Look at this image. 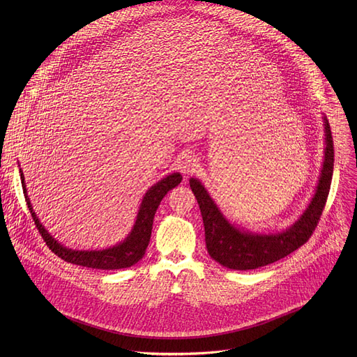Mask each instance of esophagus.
Wrapping results in <instances>:
<instances>
[{
  "mask_svg": "<svg viewBox=\"0 0 357 357\" xmlns=\"http://www.w3.org/2000/svg\"><path fill=\"white\" fill-rule=\"evenodd\" d=\"M197 166H198V160H197L195 156H191V155L184 156L183 160L180 162V169H181V172H183L184 174H191V173H194L195 169H197Z\"/></svg>",
  "mask_w": 357,
  "mask_h": 357,
  "instance_id": "esophagus-1",
  "label": "esophagus"
}]
</instances>
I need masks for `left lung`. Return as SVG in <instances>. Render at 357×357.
I'll return each mask as SVG.
<instances>
[{"label": "left lung", "instance_id": "obj_1", "mask_svg": "<svg viewBox=\"0 0 357 357\" xmlns=\"http://www.w3.org/2000/svg\"><path fill=\"white\" fill-rule=\"evenodd\" d=\"M323 119L326 149L316 192L304 214L290 228L280 234L261 235L241 231L235 225L229 224V221L222 215L202 183L197 178L190 180V187L198 201L204 218L206 249L214 261L229 269L249 271L276 262L280 258L291 255L307 242L317 227L327 202L334 169V143L331 129L327 118L323 116Z\"/></svg>", "mask_w": 357, "mask_h": 357}]
</instances>
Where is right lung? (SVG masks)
I'll return each mask as SVG.
<instances>
[{
    "mask_svg": "<svg viewBox=\"0 0 357 357\" xmlns=\"http://www.w3.org/2000/svg\"><path fill=\"white\" fill-rule=\"evenodd\" d=\"M20 180H22V187H23V194L27 202V207L31 213V217L36 222V227L38 232L41 234L43 239L45 241L47 246L51 249L52 252L61 259L75 264V265H82L86 268H96V269H121V268H129L139 262L149 248L150 238H151V231H153V221L155 217V211L163 197L174 187H177L183 176L180 173H172L153 184V187L146 192L143 202L140 204L139 213H137V220L132 228V232L128 235V238L121 242L116 246H112L105 250H91V252H79V250H73L67 249L63 245H60L57 241H54L48 234V231L43 227L40 220L37 218L36 213L33 211V207L30 204V199L27 197V190H26V183H24V176L20 169Z\"/></svg>",
    "mask_w": 357,
    "mask_h": 357,
    "instance_id": "obj_1",
    "label": "right lung"
}]
</instances>
